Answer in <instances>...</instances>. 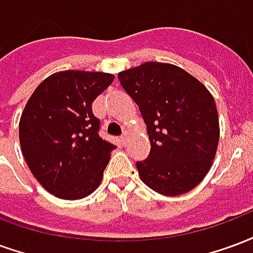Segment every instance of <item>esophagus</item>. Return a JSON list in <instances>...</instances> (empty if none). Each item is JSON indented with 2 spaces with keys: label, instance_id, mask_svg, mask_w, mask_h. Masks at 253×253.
<instances>
[{
  "label": "esophagus",
  "instance_id": "obj_1",
  "mask_svg": "<svg viewBox=\"0 0 253 253\" xmlns=\"http://www.w3.org/2000/svg\"><path fill=\"white\" fill-rule=\"evenodd\" d=\"M121 143H122V146H126V143H127V134L125 132L123 135L121 137Z\"/></svg>",
  "mask_w": 253,
  "mask_h": 253
}]
</instances>
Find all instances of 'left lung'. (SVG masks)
Listing matches in <instances>:
<instances>
[{"label":"left lung","instance_id":"left-lung-1","mask_svg":"<svg viewBox=\"0 0 253 253\" xmlns=\"http://www.w3.org/2000/svg\"><path fill=\"white\" fill-rule=\"evenodd\" d=\"M118 77L148 128L150 153L135 164L143 183L168 196L195 188L211 167L219 139L211 93L170 63L145 62Z\"/></svg>","mask_w":253,"mask_h":253}]
</instances>
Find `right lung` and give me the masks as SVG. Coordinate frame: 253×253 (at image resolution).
I'll list each match as a JSON object with an SVG mask.
<instances>
[{
  "label": "right lung",
  "mask_w": 253,
  "mask_h": 253,
  "mask_svg": "<svg viewBox=\"0 0 253 253\" xmlns=\"http://www.w3.org/2000/svg\"><path fill=\"white\" fill-rule=\"evenodd\" d=\"M114 78L110 73H55L27 101L19 125L21 150L32 175L52 195L74 201L99 187L116 146L99 135L92 103Z\"/></svg>",
  "instance_id": "obj_1"
}]
</instances>
